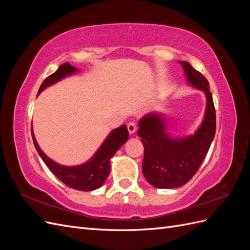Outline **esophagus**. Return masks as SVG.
<instances>
[{
    "mask_svg": "<svg viewBox=\"0 0 250 250\" xmlns=\"http://www.w3.org/2000/svg\"><path fill=\"white\" fill-rule=\"evenodd\" d=\"M127 128H128V131H129V133H134L135 131H137V125H135L134 122H129L127 124Z\"/></svg>",
    "mask_w": 250,
    "mask_h": 250,
    "instance_id": "34e87169",
    "label": "esophagus"
}]
</instances>
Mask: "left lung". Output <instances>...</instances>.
Instances as JSON below:
<instances>
[{"instance_id": "obj_1", "label": "left lung", "mask_w": 250, "mask_h": 250, "mask_svg": "<svg viewBox=\"0 0 250 250\" xmlns=\"http://www.w3.org/2000/svg\"><path fill=\"white\" fill-rule=\"evenodd\" d=\"M184 65L188 82L207 95V110L199 130L183 140L170 139L165 133L161 116L148 115L140 123L138 135L145 149L142 170L150 185L160 188L184 186L198 171L216 133V110L208 79L187 62Z\"/></svg>"}]
</instances>
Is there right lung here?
Returning a JSON list of instances; mask_svg holds the SVG:
<instances>
[{
    "label": "right lung",
    "mask_w": 250,
    "mask_h": 250,
    "mask_svg": "<svg viewBox=\"0 0 250 250\" xmlns=\"http://www.w3.org/2000/svg\"><path fill=\"white\" fill-rule=\"evenodd\" d=\"M75 72H76V69H75V66H73L71 63L65 62L62 64L55 73H53L43 80L39 89V94L44 87H47L48 85H51L56 81L62 79L66 75L73 74ZM31 133L37 152H39V154L42 158L44 164L48 166V168L54 173V175L60 181H62L64 185L72 188H76V190L79 191H93L103 185L105 179L107 178L110 172L109 160L119 150V148L128 140V137H129L127 126H121L117 128V129L111 131V133L108 135V138L105 140L103 145L100 147L99 150H98V152L89 162L82 166H78V167H63V166H60L51 161L50 158L42 152L39 145H37L32 129Z\"/></svg>",
    "instance_id": "add662e5"
}]
</instances>
